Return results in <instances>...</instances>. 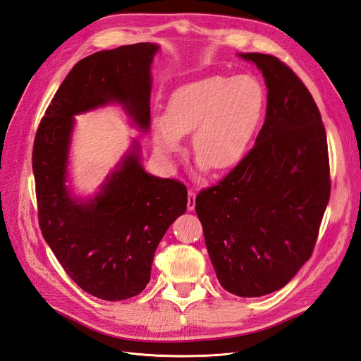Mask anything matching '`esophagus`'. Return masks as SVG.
Returning a JSON list of instances; mask_svg holds the SVG:
<instances>
[{
	"label": "esophagus",
	"mask_w": 361,
	"mask_h": 361,
	"mask_svg": "<svg viewBox=\"0 0 361 361\" xmlns=\"http://www.w3.org/2000/svg\"><path fill=\"white\" fill-rule=\"evenodd\" d=\"M188 211H192L195 207V191L188 190V203H187Z\"/></svg>",
	"instance_id": "34e87169"
}]
</instances>
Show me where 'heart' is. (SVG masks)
Masks as SVG:
<instances>
[{
	"label": "heart",
	"mask_w": 361,
	"mask_h": 361,
	"mask_svg": "<svg viewBox=\"0 0 361 361\" xmlns=\"http://www.w3.org/2000/svg\"><path fill=\"white\" fill-rule=\"evenodd\" d=\"M264 110V90L248 75H212L174 90L164 117L155 120V146L162 157L191 134V152L200 166L221 171L241 159Z\"/></svg>",
	"instance_id": "obj_1"
}]
</instances>
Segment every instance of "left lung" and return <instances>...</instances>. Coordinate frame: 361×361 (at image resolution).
I'll return each instance as SVG.
<instances>
[{
	"label": "left lung",
	"mask_w": 361,
	"mask_h": 361,
	"mask_svg": "<svg viewBox=\"0 0 361 361\" xmlns=\"http://www.w3.org/2000/svg\"><path fill=\"white\" fill-rule=\"evenodd\" d=\"M265 76L267 117L255 146L195 197L220 285L238 297L281 289L313 253L331 180L319 108L288 64L239 54Z\"/></svg>",
	"instance_id": "1"
}]
</instances>
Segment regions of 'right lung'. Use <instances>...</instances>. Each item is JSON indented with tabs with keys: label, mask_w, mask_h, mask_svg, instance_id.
I'll return each instance as SVG.
<instances>
[{
	"label": "right lung",
	"mask_w": 361,
	"mask_h": 361,
	"mask_svg": "<svg viewBox=\"0 0 361 361\" xmlns=\"http://www.w3.org/2000/svg\"><path fill=\"white\" fill-rule=\"evenodd\" d=\"M158 49L143 42L76 63L42 117L32 146L42 235L76 285L105 301L135 297L146 288L159 241L187 211V187L146 173L134 141L94 199H72L64 182L73 116L117 102L147 130L150 64Z\"/></svg>",
	"instance_id": "1"
}]
</instances>
